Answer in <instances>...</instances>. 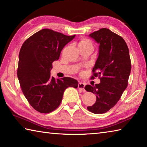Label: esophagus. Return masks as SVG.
Returning <instances> with one entry per match:
<instances>
[{"instance_id":"34e87169","label":"esophagus","mask_w":147,"mask_h":147,"mask_svg":"<svg viewBox=\"0 0 147 147\" xmlns=\"http://www.w3.org/2000/svg\"><path fill=\"white\" fill-rule=\"evenodd\" d=\"M78 88L80 90H81L82 91H83V92L86 91L85 89H84V88H85V84H84L82 82H79L78 85Z\"/></svg>"}]
</instances>
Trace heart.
<instances>
[{"instance_id": "b5f03b06", "label": "heart", "mask_w": 147, "mask_h": 147, "mask_svg": "<svg viewBox=\"0 0 147 147\" xmlns=\"http://www.w3.org/2000/svg\"><path fill=\"white\" fill-rule=\"evenodd\" d=\"M88 43H90L91 44V42L89 41L88 39H82L80 42V44L79 45H82V44H88Z\"/></svg>"}]
</instances>
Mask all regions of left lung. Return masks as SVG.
<instances>
[{
    "label": "left lung",
    "instance_id": "obj_1",
    "mask_svg": "<svg viewBox=\"0 0 147 147\" xmlns=\"http://www.w3.org/2000/svg\"><path fill=\"white\" fill-rule=\"evenodd\" d=\"M89 36L99 44L98 56L91 78L98 76L100 83L86 86V90L96 96L95 103L87 108L93 113H104L117 103L127 88L130 57L124 39L110 30L101 28Z\"/></svg>",
    "mask_w": 147,
    "mask_h": 147
}]
</instances>
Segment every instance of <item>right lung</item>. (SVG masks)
Here are the masks:
<instances>
[{"instance_id": "right-lung-1", "label": "right lung", "mask_w": 147, "mask_h": 147, "mask_svg": "<svg viewBox=\"0 0 147 147\" xmlns=\"http://www.w3.org/2000/svg\"><path fill=\"white\" fill-rule=\"evenodd\" d=\"M75 35L68 36L53 30L42 29L24 42L19 55L17 69L20 86L29 104L42 113L52 112L59 106L69 87L78 88L76 80L51 76L53 62Z\"/></svg>"}]
</instances>
